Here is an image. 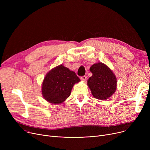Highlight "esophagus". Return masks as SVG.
<instances>
[{"label": "esophagus", "mask_w": 150, "mask_h": 150, "mask_svg": "<svg viewBox=\"0 0 150 150\" xmlns=\"http://www.w3.org/2000/svg\"><path fill=\"white\" fill-rule=\"evenodd\" d=\"M86 78H87V76H86V75H84V76H81V80L82 81H84L86 80Z\"/></svg>", "instance_id": "34e87169"}]
</instances>
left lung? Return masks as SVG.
<instances>
[{
  "instance_id": "left-lung-1",
  "label": "left lung",
  "mask_w": 150,
  "mask_h": 150,
  "mask_svg": "<svg viewBox=\"0 0 150 150\" xmlns=\"http://www.w3.org/2000/svg\"><path fill=\"white\" fill-rule=\"evenodd\" d=\"M92 76L89 78L88 85L92 96L98 100H106L112 96L117 87V78L112 70L101 62L90 68Z\"/></svg>"
}]
</instances>
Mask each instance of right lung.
Instances as JSON below:
<instances>
[{
    "instance_id": "obj_1",
    "label": "right lung",
    "mask_w": 150,
    "mask_h": 150,
    "mask_svg": "<svg viewBox=\"0 0 150 150\" xmlns=\"http://www.w3.org/2000/svg\"><path fill=\"white\" fill-rule=\"evenodd\" d=\"M80 81L73 71L62 65L58 66L44 78L42 85L43 97L50 103H61L70 96L74 85Z\"/></svg>"
}]
</instances>
